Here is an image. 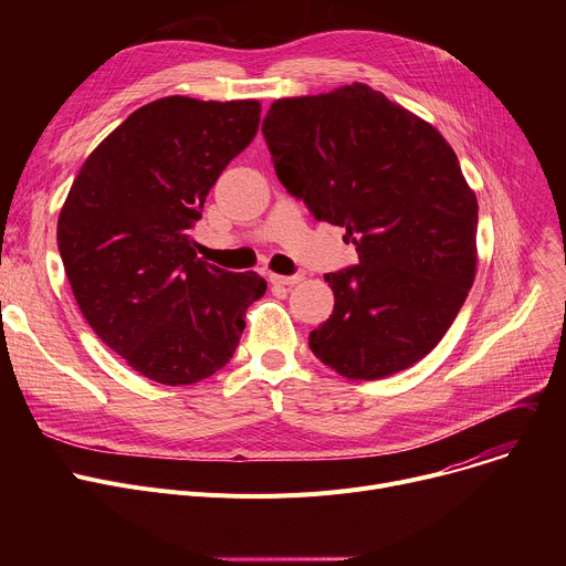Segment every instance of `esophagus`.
<instances>
[{
    "instance_id": "obj_1",
    "label": "esophagus",
    "mask_w": 566,
    "mask_h": 566,
    "mask_svg": "<svg viewBox=\"0 0 566 566\" xmlns=\"http://www.w3.org/2000/svg\"><path fill=\"white\" fill-rule=\"evenodd\" d=\"M271 282L277 284V286H293L303 282V275H277V273H271Z\"/></svg>"
}]
</instances>
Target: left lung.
I'll return each mask as SVG.
<instances>
[{
    "label": "left lung",
    "instance_id": "obj_1",
    "mask_svg": "<svg viewBox=\"0 0 566 566\" xmlns=\"http://www.w3.org/2000/svg\"><path fill=\"white\" fill-rule=\"evenodd\" d=\"M261 130L282 186L358 252L325 275L335 310L310 333L312 353L350 380L420 363L478 273V197L454 148L363 82L280 98Z\"/></svg>",
    "mask_w": 566,
    "mask_h": 566
}]
</instances>
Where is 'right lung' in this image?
Returning <instances> with one entry per match:
<instances>
[{"label":"right lung","mask_w":566,"mask_h":566,"mask_svg":"<svg viewBox=\"0 0 566 566\" xmlns=\"http://www.w3.org/2000/svg\"><path fill=\"white\" fill-rule=\"evenodd\" d=\"M259 122V101L148 103L88 154L59 213L56 245L82 316L148 380L192 385L220 371L265 293L254 271L197 259L190 238Z\"/></svg>","instance_id":"right-lung-1"}]
</instances>
